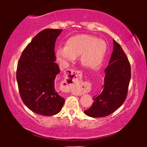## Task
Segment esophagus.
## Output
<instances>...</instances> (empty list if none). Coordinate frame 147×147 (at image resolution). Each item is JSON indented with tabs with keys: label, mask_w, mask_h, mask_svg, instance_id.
<instances>
[{
	"label": "esophagus",
	"mask_w": 147,
	"mask_h": 147,
	"mask_svg": "<svg viewBox=\"0 0 147 147\" xmlns=\"http://www.w3.org/2000/svg\"><path fill=\"white\" fill-rule=\"evenodd\" d=\"M64 88L65 92H74L75 90H83L82 84V76L79 71L69 70L66 74L64 80ZM83 92H80V94Z\"/></svg>",
	"instance_id": "obj_1"
}]
</instances>
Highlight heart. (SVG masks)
<instances>
[{
	"mask_svg": "<svg viewBox=\"0 0 147 147\" xmlns=\"http://www.w3.org/2000/svg\"><path fill=\"white\" fill-rule=\"evenodd\" d=\"M107 46L105 41L94 36L78 35L69 38L65 47H59L56 51L60 61H72L81 56L82 65L88 69H97L105 57Z\"/></svg>",
	"mask_w": 147,
	"mask_h": 147,
	"instance_id": "b5f03b06",
	"label": "heart"
}]
</instances>
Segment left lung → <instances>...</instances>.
<instances>
[{
	"instance_id": "1",
	"label": "left lung",
	"mask_w": 147,
	"mask_h": 147,
	"mask_svg": "<svg viewBox=\"0 0 147 147\" xmlns=\"http://www.w3.org/2000/svg\"><path fill=\"white\" fill-rule=\"evenodd\" d=\"M114 49L109 65L105 69L103 90L94 96L91 107L84 112L90 117L108 116L122 106L128 94L131 68L121 46L113 39Z\"/></svg>"
}]
</instances>
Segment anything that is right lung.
<instances>
[{
    "mask_svg": "<svg viewBox=\"0 0 147 147\" xmlns=\"http://www.w3.org/2000/svg\"><path fill=\"white\" fill-rule=\"evenodd\" d=\"M62 29H44L23 50L17 64V80L23 103L31 111L43 116L59 113L65 99L55 89L60 72L56 63L55 43Z\"/></svg>",
    "mask_w": 147,
    "mask_h": 147,
    "instance_id": "add662e5",
    "label": "right lung"
}]
</instances>
